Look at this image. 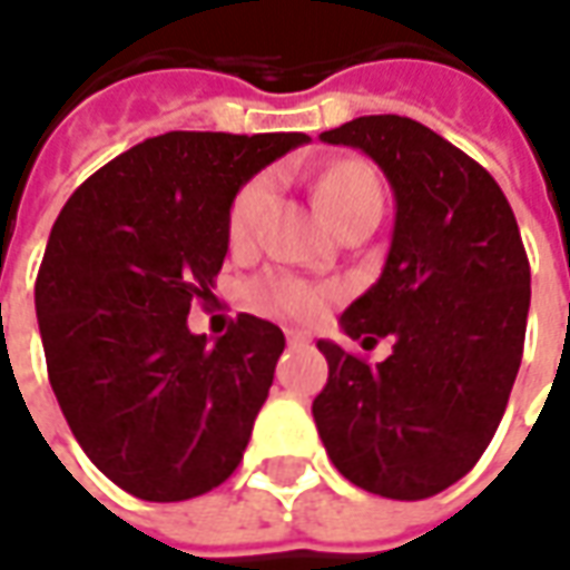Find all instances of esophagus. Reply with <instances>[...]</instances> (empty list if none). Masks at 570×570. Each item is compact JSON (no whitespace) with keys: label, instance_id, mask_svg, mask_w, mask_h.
I'll list each match as a JSON object with an SVG mask.
<instances>
[{"label":"esophagus","instance_id":"obj_1","mask_svg":"<svg viewBox=\"0 0 570 570\" xmlns=\"http://www.w3.org/2000/svg\"><path fill=\"white\" fill-rule=\"evenodd\" d=\"M308 340H312V336H308L305 330H293V326L286 330V342H289V345H305Z\"/></svg>","mask_w":570,"mask_h":570}]
</instances>
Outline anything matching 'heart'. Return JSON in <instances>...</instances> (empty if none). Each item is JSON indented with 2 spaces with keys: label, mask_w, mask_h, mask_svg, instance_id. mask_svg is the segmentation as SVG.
I'll return each instance as SVG.
<instances>
[{
  "label": "heart",
  "mask_w": 570,
  "mask_h": 570,
  "mask_svg": "<svg viewBox=\"0 0 570 570\" xmlns=\"http://www.w3.org/2000/svg\"><path fill=\"white\" fill-rule=\"evenodd\" d=\"M274 178L262 175L253 178L230 206L228 216V240L234 249L253 246L262 225V216L272 203ZM317 200L324 206L326 218L336 225V230L364 216V213H382V188L376 173L367 163L342 160L330 166L321 181H317ZM333 289L312 281H298L289 274H262L249 281L244 289V305L249 312L265 314V317H281V321H314L324 312Z\"/></svg>",
  "instance_id": "b5f03b06"
}]
</instances>
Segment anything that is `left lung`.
<instances>
[{
  "instance_id": "obj_1",
  "label": "left lung",
  "mask_w": 570,
  "mask_h": 570,
  "mask_svg": "<svg viewBox=\"0 0 570 570\" xmlns=\"http://www.w3.org/2000/svg\"><path fill=\"white\" fill-rule=\"evenodd\" d=\"M364 150L395 194V230L376 284L340 317L370 367L317 342L330 376L312 413L333 465L389 500H425L479 463L503 420L531 308V268L491 173L416 119L357 117L321 132Z\"/></svg>"
}]
</instances>
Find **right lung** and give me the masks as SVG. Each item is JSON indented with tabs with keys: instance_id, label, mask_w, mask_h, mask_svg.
<instances>
[{
	"instance_id": "add662e5",
	"label": "right lung",
	"mask_w": 570,
	"mask_h": 570,
	"mask_svg": "<svg viewBox=\"0 0 570 570\" xmlns=\"http://www.w3.org/2000/svg\"><path fill=\"white\" fill-rule=\"evenodd\" d=\"M302 132H166L129 147L63 203L36 277L49 382L107 479L150 503L213 491L244 460L284 333L237 314L190 333L213 296L237 190Z\"/></svg>"
}]
</instances>
